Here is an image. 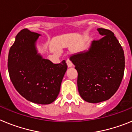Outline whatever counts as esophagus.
Returning <instances> with one entry per match:
<instances>
[{
	"label": "esophagus",
	"instance_id": "obj_1",
	"mask_svg": "<svg viewBox=\"0 0 132 132\" xmlns=\"http://www.w3.org/2000/svg\"><path fill=\"white\" fill-rule=\"evenodd\" d=\"M67 65H68L69 67H71L73 66V63H72L71 61L70 60L69 58H68V59H67Z\"/></svg>",
	"mask_w": 132,
	"mask_h": 132
}]
</instances>
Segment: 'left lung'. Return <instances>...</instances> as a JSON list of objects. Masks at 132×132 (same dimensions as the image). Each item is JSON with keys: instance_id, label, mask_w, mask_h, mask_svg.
<instances>
[{"instance_id": "obj_1", "label": "left lung", "mask_w": 132, "mask_h": 132, "mask_svg": "<svg viewBox=\"0 0 132 132\" xmlns=\"http://www.w3.org/2000/svg\"><path fill=\"white\" fill-rule=\"evenodd\" d=\"M101 39L93 41L87 52L71 57L78 72L77 87L84 101L108 100L118 89L125 68L124 53L112 31L98 28Z\"/></svg>"}]
</instances>
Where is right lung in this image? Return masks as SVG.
I'll return each instance as SVG.
<instances>
[{
	"label": "right lung",
	"mask_w": 132,
	"mask_h": 132,
	"mask_svg": "<svg viewBox=\"0 0 132 132\" xmlns=\"http://www.w3.org/2000/svg\"><path fill=\"white\" fill-rule=\"evenodd\" d=\"M39 36L28 29L16 35L9 50L8 69L14 87L23 97L49 104L57 97L67 65L65 60L54 64L38 54L35 45Z\"/></svg>",
	"instance_id": "1"
}]
</instances>
